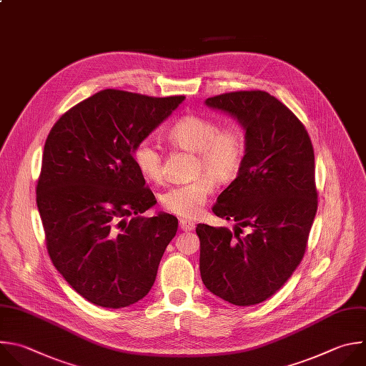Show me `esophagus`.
<instances>
[{
  "mask_svg": "<svg viewBox=\"0 0 366 366\" xmlns=\"http://www.w3.org/2000/svg\"><path fill=\"white\" fill-rule=\"evenodd\" d=\"M180 228L183 231H193L194 229V222L189 221V219H180Z\"/></svg>",
  "mask_w": 366,
  "mask_h": 366,
  "instance_id": "esophagus-1",
  "label": "esophagus"
}]
</instances>
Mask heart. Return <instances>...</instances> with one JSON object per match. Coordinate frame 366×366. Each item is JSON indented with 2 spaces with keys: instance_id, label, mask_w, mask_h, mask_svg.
I'll return each mask as SVG.
<instances>
[{
  "instance_id": "1",
  "label": "heart",
  "mask_w": 366,
  "mask_h": 366,
  "mask_svg": "<svg viewBox=\"0 0 366 366\" xmlns=\"http://www.w3.org/2000/svg\"><path fill=\"white\" fill-rule=\"evenodd\" d=\"M166 138L173 147L196 154L197 179L167 189L160 197L162 204L177 216L194 219L213 193L214 180L228 183L239 174L247 154L245 134L238 127L219 128L209 117L187 114L172 124ZM132 162L147 180L157 183L163 179V154L153 139L142 138L134 144Z\"/></svg>"
}]
</instances>
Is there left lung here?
Here are the masks:
<instances>
[{
    "mask_svg": "<svg viewBox=\"0 0 366 366\" xmlns=\"http://www.w3.org/2000/svg\"><path fill=\"white\" fill-rule=\"evenodd\" d=\"M245 129L247 154L212 212L234 232L199 224L200 275L214 296L235 306L265 302L302 262L317 212L315 150L303 122L264 91L206 99ZM253 231L244 234L242 227Z\"/></svg>",
    "mask_w": 366,
    "mask_h": 366,
    "instance_id": "left-lung-1",
    "label": "left lung"
}]
</instances>
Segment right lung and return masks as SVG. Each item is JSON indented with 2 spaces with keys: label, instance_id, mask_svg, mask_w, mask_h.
Instances as JSON below:
<instances>
[{
  "label": "right lung",
  "instance_id": "add662e5",
  "mask_svg": "<svg viewBox=\"0 0 366 366\" xmlns=\"http://www.w3.org/2000/svg\"><path fill=\"white\" fill-rule=\"evenodd\" d=\"M183 101L105 89L66 111L47 135L36 187L47 252L97 306L121 309L147 296L177 232L173 214L138 216L157 200L132 147Z\"/></svg>",
  "mask_w": 366,
  "mask_h": 366
}]
</instances>
